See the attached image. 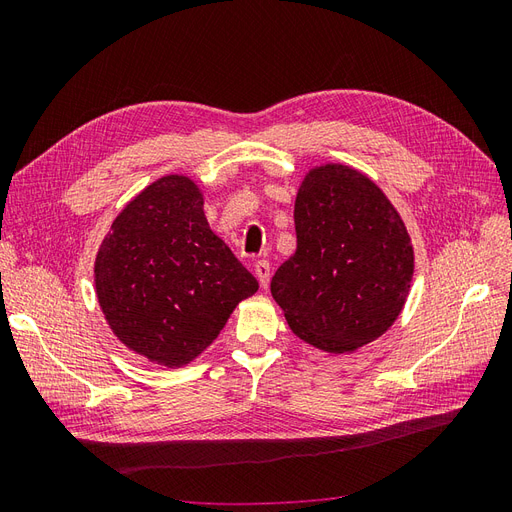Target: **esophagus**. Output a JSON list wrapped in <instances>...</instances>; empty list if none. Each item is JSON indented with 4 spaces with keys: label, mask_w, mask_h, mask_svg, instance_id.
Listing matches in <instances>:
<instances>
[{
    "label": "esophagus",
    "mask_w": 512,
    "mask_h": 512,
    "mask_svg": "<svg viewBox=\"0 0 512 512\" xmlns=\"http://www.w3.org/2000/svg\"><path fill=\"white\" fill-rule=\"evenodd\" d=\"M254 273H256V277H258V282H260V286L262 288H267L269 286V277H271V265H269V260H256L254 262Z\"/></svg>",
    "instance_id": "esophagus-1"
}]
</instances>
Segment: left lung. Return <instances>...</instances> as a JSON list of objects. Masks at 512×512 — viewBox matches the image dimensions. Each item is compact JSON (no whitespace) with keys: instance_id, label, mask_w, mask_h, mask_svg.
<instances>
[{"instance_id":"1","label":"left lung","mask_w":512,"mask_h":512,"mask_svg":"<svg viewBox=\"0 0 512 512\" xmlns=\"http://www.w3.org/2000/svg\"><path fill=\"white\" fill-rule=\"evenodd\" d=\"M294 230L297 252L271 280L292 333L333 354L386 333L406 303L414 252L378 185L344 164L312 168L294 203Z\"/></svg>"}]
</instances>
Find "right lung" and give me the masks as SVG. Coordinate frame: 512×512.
Returning <instances> with one entry per match:
<instances>
[{
  "label": "right lung",
  "mask_w": 512,
  "mask_h": 512,
  "mask_svg": "<svg viewBox=\"0 0 512 512\" xmlns=\"http://www.w3.org/2000/svg\"><path fill=\"white\" fill-rule=\"evenodd\" d=\"M94 273L113 333L166 367L194 361L258 290L209 228L198 185L181 175L151 183L117 215Z\"/></svg>",
  "instance_id": "right-lung-1"
}]
</instances>
